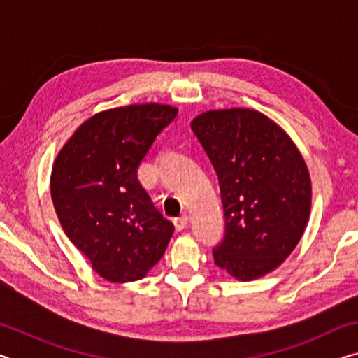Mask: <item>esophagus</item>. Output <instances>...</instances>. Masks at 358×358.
I'll list each match as a JSON object with an SVG mask.
<instances>
[{"label": "esophagus", "mask_w": 358, "mask_h": 358, "mask_svg": "<svg viewBox=\"0 0 358 358\" xmlns=\"http://www.w3.org/2000/svg\"><path fill=\"white\" fill-rule=\"evenodd\" d=\"M173 224H175V229H177L178 232H181V230H185L187 227V224H189V217L183 215V216L177 217V220L173 221Z\"/></svg>", "instance_id": "esophagus-1"}]
</instances>
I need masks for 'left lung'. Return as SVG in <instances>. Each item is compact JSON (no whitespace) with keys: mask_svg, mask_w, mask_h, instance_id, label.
I'll use <instances>...</instances> for the list:
<instances>
[{"mask_svg":"<svg viewBox=\"0 0 358 358\" xmlns=\"http://www.w3.org/2000/svg\"><path fill=\"white\" fill-rule=\"evenodd\" d=\"M220 180L226 235L215 264L240 281L278 268L311 211L306 162L280 124L252 108L208 110L191 121Z\"/></svg>","mask_w":358,"mask_h":358,"instance_id":"1","label":"left lung"}]
</instances>
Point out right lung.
Returning <instances> with one entry per match:
<instances>
[{"mask_svg": "<svg viewBox=\"0 0 358 358\" xmlns=\"http://www.w3.org/2000/svg\"><path fill=\"white\" fill-rule=\"evenodd\" d=\"M177 113L156 102L102 110L53 162L50 194L64 234L107 281L142 280L172 238L173 224L155 208L137 169Z\"/></svg>", "mask_w": 358, "mask_h": 358, "instance_id": "obj_1", "label": "right lung"}]
</instances>
